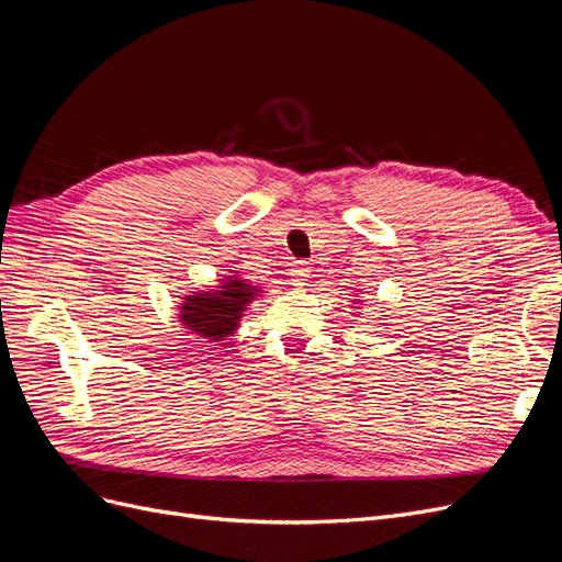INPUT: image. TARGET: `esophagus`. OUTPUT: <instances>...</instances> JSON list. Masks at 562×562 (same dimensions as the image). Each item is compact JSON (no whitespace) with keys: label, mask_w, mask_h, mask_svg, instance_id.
<instances>
[{"label":"esophagus","mask_w":562,"mask_h":562,"mask_svg":"<svg viewBox=\"0 0 562 562\" xmlns=\"http://www.w3.org/2000/svg\"><path fill=\"white\" fill-rule=\"evenodd\" d=\"M312 273V266L307 261H294V266L289 268V276H291V284L294 286H303L307 282Z\"/></svg>","instance_id":"esophagus-1"}]
</instances>
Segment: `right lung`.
Wrapping results in <instances>:
<instances>
[{
	"label": "right lung",
	"instance_id": "obj_1",
	"mask_svg": "<svg viewBox=\"0 0 562 562\" xmlns=\"http://www.w3.org/2000/svg\"><path fill=\"white\" fill-rule=\"evenodd\" d=\"M255 286L246 280L229 276L223 280L217 291H204L192 294L181 303V322L192 335L209 337L211 341H221L229 337L236 328L246 305L255 299Z\"/></svg>",
	"mask_w": 562,
	"mask_h": 562
}]
</instances>
